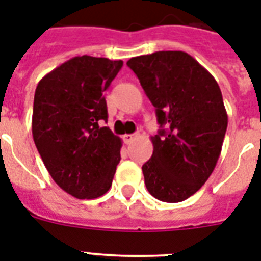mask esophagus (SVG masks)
I'll list each match as a JSON object with an SVG mask.
<instances>
[{"label":"esophagus","instance_id":"1","mask_svg":"<svg viewBox=\"0 0 261 261\" xmlns=\"http://www.w3.org/2000/svg\"><path fill=\"white\" fill-rule=\"evenodd\" d=\"M135 139V135L134 134H126V135H123V141H124V143H131Z\"/></svg>","mask_w":261,"mask_h":261}]
</instances>
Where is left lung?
<instances>
[{
  "instance_id": "8db88e82",
  "label": "left lung",
  "mask_w": 261,
  "mask_h": 261,
  "mask_svg": "<svg viewBox=\"0 0 261 261\" xmlns=\"http://www.w3.org/2000/svg\"><path fill=\"white\" fill-rule=\"evenodd\" d=\"M127 66L155 107L161 127L142 167L147 191L163 202H182L207 181L221 154L227 128L221 89L184 51L141 55Z\"/></svg>"
}]
</instances>
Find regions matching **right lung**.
Returning a JSON list of instances; mask_svg holds the SVG:
<instances>
[{
  "mask_svg": "<svg viewBox=\"0 0 261 261\" xmlns=\"http://www.w3.org/2000/svg\"><path fill=\"white\" fill-rule=\"evenodd\" d=\"M122 61L74 57L39 81L32 135L51 177L77 199L101 196L112 186L122 141L108 127L104 90Z\"/></svg>",
  "mask_w": 261,
  "mask_h": 261,
  "instance_id": "obj_1",
  "label": "right lung"
}]
</instances>
